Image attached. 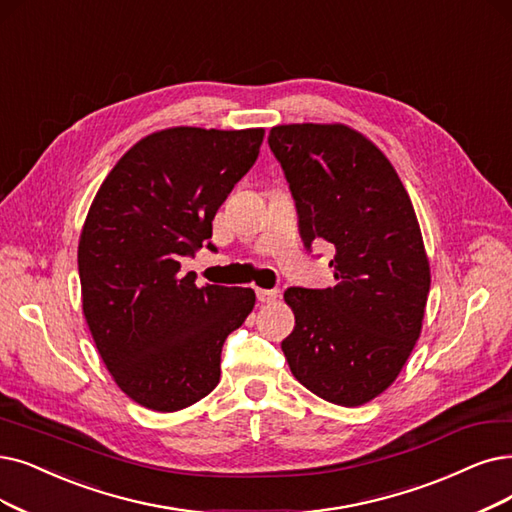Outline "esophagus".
I'll return each instance as SVG.
<instances>
[{
    "label": "esophagus",
    "mask_w": 512,
    "mask_h": 512,
    "mask_svg": "<svg viewBox=\"0 0 512 512\" xmlns=\"http://www.w3.org/2000/svg\"><path fill=\"white\" fill-rule=\"evenodd\" d=\"M256 296L262 304H271L279 298V292L277 290H256Z\"/></svg>",
    "instance_id": "1"
}]
</instances>
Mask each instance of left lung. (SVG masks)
Listing matches in <instances>:
<instances>
[{
	"label": "left lung",
	"instance_id": "left-lung-1",
	"mask_svg": "<svg viewBox=\"0 0 512 512\" xmlns=\"http://www.w3.org/2000/svg\"><path fill=\"white\" fill-rule=\"evenodd\" d=\"M269 147L304 245L330 243L336 279L285 290L296 325L283 355L311 393L363 405L395 382L422 330L431 273L410 195L391 161L346 126H277Z\"/></svg>",
	"mask_w": 512,
	"mask_h": 512
}]
</instances>
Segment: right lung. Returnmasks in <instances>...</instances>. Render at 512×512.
I'll list each match as a JSON object with an SVG mask.
<instances>
[{"label": "right lung", "instance_id": "right-lung-1", "mask_svg": "<svg viewBox=\"0 0 512 512\" xmlns=\"http://www.w3.org/2000/svg\"><path fill=\"white\" fill-rule=\"evenodd\" d=\"M264 130L172 128L142 138L98 189L79 239L84 315L130 399L176 412L214 391L250 288H197L180 260L216 252L212 220L258 159Z\"/></svg>", "mask_w": 512, "mask_h": 512}]
</instances>
